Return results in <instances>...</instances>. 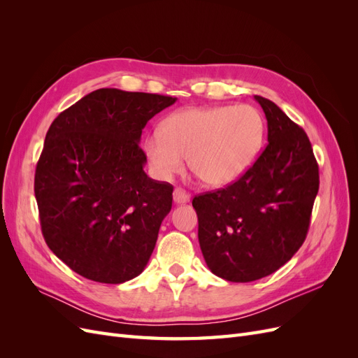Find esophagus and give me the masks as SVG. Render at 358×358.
<instances>
[{"mask_svg": "<svg viewBox=\"0 0 358 358\" xmlns=\"http://www.w3.org/2000/svg\"><path fill=\"white\" fill-rule=\"evenodd\" d=\"M173 200H175V203H178V204L188 203L189 201V194L185 189L176 188L175 191H173Z\"/></svg>", "mask_w": 358, "mask_h": 358, "instance_id": "1", "label": "esophagus"}]
</instances>
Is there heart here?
Segmentation results:
<instances>
[{
    "instance_id": "1",
    "label": "heart",
    "mask_w": 358,
    "mask_h": 358,
    "mask_svg": "<svg viewBox=\"0 0 358 358\" xmlns=\"http://www.w3.org/2000/svg\"><path fill=\"white\" fill-rule=\"evenodd\" d=\"M264 119L255 107H189L162 121L145 140L154 175L169 180L189 170L204 185L220 188L239 179L254 164L264 142Z\"/></svg>"
}]
</instances>
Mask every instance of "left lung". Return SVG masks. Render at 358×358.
<instances>
[{
    "mask_svg": "<svg viewBox=\"0 0 358 358\" xmlns=\"http://www.w3.org/2000/svg\"><path fill=\"white\" fill-rule=\"evenodd\" d=\"M267 146L229 187L192 199L210 272L252 282L282 267L306 239L320 173L305 129L263 96Z\"/></svg>",
    "mask_w": 358,
    "mask_h": 358,
    "instance_id": "left-lung-1",
    "label": "left lung"
}]
</instances>
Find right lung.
I'll return each instance as SVG.
<instances>
[{"instance_id": "obj_1", "label": "right lung", "mask_w": 358, "mask_h": 358, "mask_svg": "<svg viewBox=\"0 0 358 358\" xmlns=\"http://www.w3.org/2000/svg\"><path fill=\"white\" fill-rule=\"evenodd\" d=\"M175 96L101 88L61 112L36 167L41 233L73 272L122 284L143 272L173 187L148 178L138 146L150 117Z\"/></svg>"}]
</instances>
